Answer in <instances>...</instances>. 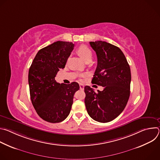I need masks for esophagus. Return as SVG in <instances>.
I'll list each match as a JSON object with an SVG mask.
<instances>
[{
    "label": "esophagus",
    "instance_id": "34e87169",
    "mask_svg": "<svg viewBox=\"0 0 160 160\" xmlns=\"http://www.w3.org/2000/svg\"><path fill=\"white\" fill-rule=\"evenodd\" d=\"M80 89L83 90L84 89V85L83 84H80Z\"/></svg>",
    "mask_w": 160,
    "mask_h": 160
}]
</instances>
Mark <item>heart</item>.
<instances>
[{
	"label": "heart",
	"instance_id": "obj_1",
	"mask_svg": "<svg viewBox=\"0 0 160 160\" xmlns=\"http://www.w3.org/2000/svg\"><path fill=\"white\" fill-rule=\"evenodd\" d=\"M77 53L78 55L86 62L88 60H91L92 57V52L91 50L86 45H82L78 48ZM85 74H83L82 76H85Z\"/></svg>",
	"mask_w": 160,
	"mask_h": 160
}]
</instances>
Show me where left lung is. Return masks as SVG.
<instances>
[{
  "label": "left lung",
  "mask_w": 160,
  "mask_h": 160,
  "mask_svg": "<svg viewBox=\"0 0 160 160\" xmlns=\"http://www.w3.org/2000/svg\"><path fill=\"white\" fill-rule=\"evenodd\" d=\"M96 52L98 66L92 83L104 87L102 91L84 87L85 104L93 120L106 123L118 117L125 109L130 96V66L121 49L103 41L90 42Z\"/></svg>",
  "instance_id": "left-lung-1"
}]
</instances>
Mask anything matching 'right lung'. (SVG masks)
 Returning <instances> with one entry per match:
<instances>
[{"instance_id":"right-lung-1","label":"right lung","mask_w":160,"mask_h":160,"mask_svg":"<svg viewBox=\"0 0 160 160\" xmlns=\"http://www.w3.org/2000/svg\"><path fill=\"white\" fill-rule=\"evenodd\" d=\"M74 48L72 42L57 41L40 49L30 68L28 83L32 104L43 120L59 123L69 115L73 96L80 86L77 82L59 83L57 73L64 68Z\"/></svg>"}]
</instances>
